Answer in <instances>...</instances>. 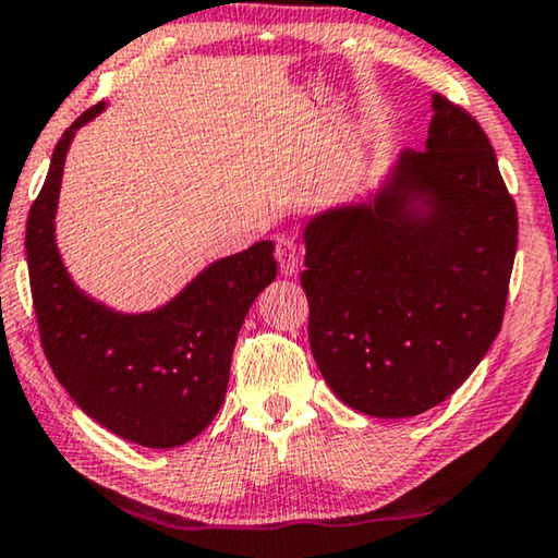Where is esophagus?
<instances>
[{"label":"esophagus","instance_id":"1","mask_svg":"<svg viewBox=\"0 0 558 558\" xmlns=\"http://www.w3.org/2000/svg\"><path fill=\"white\" fill-rule=\"evenodd\" d=\"M274 256H277L279 269L289 277V274L296 271V264H300V243H296L292 235H279Z\"/></svg>","mask_w":558,"mask_h":558}]
</instances>
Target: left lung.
Listing matches in <instances>:
<instances>
[{"mask_svg": "<svg viewBox=\"0 0 558 558\" xmlns=\"http://www.w3.org/2000/svg\"><path fill=\"white\" fill-rule=\"evenodd\" d=\"M432 109L426 149L403 151L376 201L304 231L312 355L368 416H416L452 396L506 315L515 201L477 119L445 96Z\"/></svg>", "mask_w": 558, "mask_h": 558, "instance_id": "1", "label": "left lung"}]
</instances>
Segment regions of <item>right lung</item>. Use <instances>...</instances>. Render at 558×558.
<instances>
[{"instance_id":"obj_1","label":"right lung","mask_w":558,"mask_h":558,"mask_svg":"<svg viewBox=\"0 0 558 558\" xmlns=\"http://www.w3.org/2000/svg\"><path fill=\"white\" fill-rule=\"evenodd\" d=\"M101 109L90 106L65 129L29 208L25 248L37 327L52 373L90 418L134 445L170 449L218 414L243 319L277 277L274 243L258 241L210 264L147 315H119L83 294L60 262L52 218L75 129Z\"/></svg>"}]
</instances>
